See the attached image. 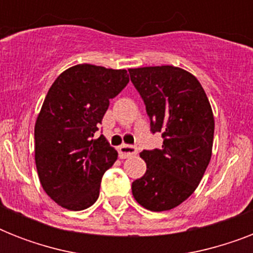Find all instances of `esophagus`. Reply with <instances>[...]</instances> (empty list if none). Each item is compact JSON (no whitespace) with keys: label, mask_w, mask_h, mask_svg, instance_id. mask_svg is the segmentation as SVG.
<instances>
[{"label":"esophagus","mask_w":253,"mask_h":253,"mask_svg":"<svg viewBox=\"0 0 253 253\" xmlns=\"http://www.w3.org/2000/svg\"><path fill=\"white\" fill-rule=\"evenodd\" d=\"M136 152H138V150L134 146L122 144V146L118 147V154L121 159H127L130 158V156H134V155H136Z\"/></svg>","instance_id":"34e87169"}]
</instances>
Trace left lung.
<instances>
[{
    "instance_id": "1",
    "label": "left lung",
    "mask_w": 253,
    "mask_h": 253,
    "mask_svg": "<svg viewBox=\"0 0 253 253\" xmlns=\"http://www.w3.org/2000/svg\"><path fill=\"white\" fill-rule=\"evenodd\" d=\"M131 81L146 103L151 131L162 132V150L143 151L144 176L132 196L151 211H167L188 200L211 159L214 115L196 76L178 67L130 68Z\"/></svg>"
}]
</instances>
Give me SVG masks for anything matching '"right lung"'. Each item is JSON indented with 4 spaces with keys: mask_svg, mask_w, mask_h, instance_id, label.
<instances>
[{
    "mask_svg": "<svg viewBox=\"0 0 253 253\" xmlns=\"http://www.w3.org/2000/svg\"><path fill=\"white\" fill-rule=\"evenodd\" d=\"M128 81L126 69L77 64L49 87L35 122V164L44 192L61 208L80 211L98 198L118 152L93 136L110 98Z\"/></svg>",
    "mask_w": 253,
    "mask_h": 253,
    "instance_id": "right-lung-1",
    "label": "right lung"
}]
</instances>
